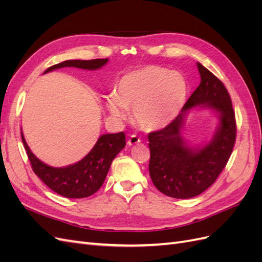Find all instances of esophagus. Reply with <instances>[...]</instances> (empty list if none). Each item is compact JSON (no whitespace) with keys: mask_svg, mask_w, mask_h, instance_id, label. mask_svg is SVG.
I'll use <instances>...</instances> for the list:
<instances>
[{"mask_svg":"<svg viewBox=\"0 0 262 262\" xmlns=\"http://www.w3.org/2000/svg\"><path fill=\"white\" fill-rule=\"evenodd\" d=\"M141 140L136 136V134H132V136H130V138L128 139V145L132 146V145H136L138 143H140Z\"/></svg>","mask_w":262,"mask_h":262,"instance_id":"esophagus-1","label":"esophagus"}]
</instances>
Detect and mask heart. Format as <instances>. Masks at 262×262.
<instances>
[{
    "mask_svg": "<svg viewBox=\"0 0 262 262\" xmlns=\"http://www.w3.org/2000/svg\"><path fill=\"white\" fill-rule=\"evenodd\" d=\"M188 85L179 72L158 66H146L123 75L115 95L106 100L109 114L117 119L133 109L136 123L146 131H155L171 123L184 107Z\"/></svg>",
    "mask_w": 262,
    "mask_h": 262,
    "instance_id": "1",
    "label": "heart"
}]
</instances>
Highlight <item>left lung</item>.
I'll use <instances>...</instances> for the list:
<instances>
[{
  "label": "left lung",
  "mask_w": 262,
  "mask_h": 262,
  "mask_svg": "<svg viewBox=\"0 0 262 262\" xmlns=\"http://www.w3.org/2000/svg\"><path fill=\"white\" fill-rule=\"evenodd\" d=\"M201 83L175 120L148 133L149 176L166 195L189 199L205 191L220 176L233 152L236 140L235 112L224 84L198 62ZM219 113L220 124L212 140L202 148L189 147L181 131L189 108L196 105Z\"/></svg>",
  "instance_id": "8db88e82"
}]
</instances>
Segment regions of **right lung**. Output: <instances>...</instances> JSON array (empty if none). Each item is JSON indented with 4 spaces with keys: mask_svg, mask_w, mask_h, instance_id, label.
I'll return each mask as SVG.
<instances>
[{
    "mask_svg": "<svg viewBox=\"0 0 262 262\" xmlns=\"http://www.w3.org/2000/svg\"><path fill=\"white\" fill-rule=\"evenodd\" d=\"M107 62L108 59L68 60L47 69L43 74L66 67L97 70L104 67ZM21 140L31 164V168L36 175L54 192L70 199L86 198L96 192L104 184L114 158L125 146V136L123 132L104 134L83 160L67 167L55 168L42 163L31 153L23 132Z\"/></svg>",
    "mask_w": 262,
    "mask_h": 262,
    "instance_id": "obj_1",
    "label": "right lung"
}]
</instances>
